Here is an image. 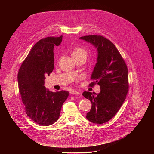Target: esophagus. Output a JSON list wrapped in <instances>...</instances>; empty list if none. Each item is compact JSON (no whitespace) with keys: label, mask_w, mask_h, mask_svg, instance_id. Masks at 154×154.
Wrapping results in <instances>:
<instances>
[{"label":"esophagus","mask_w":154,"mask_h":154,"mask_svg":"<svg viewBox=\"0 0 154 154\" xmlns=\"http://www.w3.org/2000/svg\"><path fill=\"white\" fill-rule=\"evenodd\" d=\"M70 93L72 94H76V95H79V94H80L79 92H78V91H75V90H71V91H70Z\"/></svg>","instance_id":"esophagus-1"}]
</instances>
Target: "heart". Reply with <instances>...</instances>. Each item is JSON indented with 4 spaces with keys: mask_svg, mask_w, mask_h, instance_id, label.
<instances>
[{
    "mask_svg": "<svg viewBox=\"0 0 154 154\" xmlns=\"http://www.w3.org/2000/svg\"><path fill=\"white\" fill-rule=\"evenodd\" d=\"M86 54V51L85 49H82V48H75L73 51L72 55H79V54Z\"/></svg>",
    "mask_w": 154,
    "mask_h": 154,
    "instance_id": "b5f03b06",
    "label": "heart"
}]
</instances>
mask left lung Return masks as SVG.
Masks as SVG:
<instances>
[{
  "instance_id": "left-lung-1",
  "label": "left lung",
  "mask_w": 154,
  "mask_h": 154,
  "mask_svg": "<svg viewBox=\"0 0 154 154\" xmlns=\"http://www.w3.org/2000/svg\"><path fill=\"white\" fill-rule=\"evenodd\" d=\"M79 39L96 49L97 62L90 85L97 83L100 87L99 93L84 91L82 94L92 103L86 119L93 123L103 124L114 117L125 99L128 89V69L120 53L109 40L97 35Z\"/></svg>"
}]
</instances>
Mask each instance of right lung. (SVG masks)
I'll list each match as a JSON object with an SVG mask.
<instances>
[{
    "mask_svg": "<svg viewBox=\"0 0 154 154\" xmlns=\"http://www.w3.org/2000/svg\"><path fill=\"white\" fill-rule=\"evenodd\" d=\"M62 37H47L37 42L17 74L19 90L26 114L41 125H52L58 119L62 105L69 96L68 91L53 93L45 86L46 76L54 68V46L60 45Z\"/></svg>",
    "mask_w": 154,
    "mask_h": 154,
    "instance_id": "right-lung-1",
    "label": "right lung"
}]
</instances>
